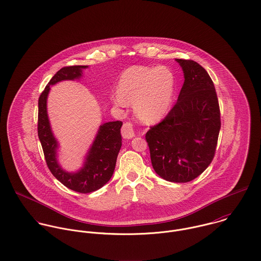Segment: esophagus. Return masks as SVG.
Listing matches in <instances>:
<instances>
[{
	"mask_svg": "<svg viewBox=\"0 0 261 261\" xmlns=\"http://www.w3.org/2000/svg\"><path fill=\"white\" fill-rule=\"evenodd\" d=\"M121 136L124 139H132L135 137V130H134L133 124L130 122L123 123V125L121 127Z\"/></svg>",
	"mask_w": 261,
	"mask_h": 261,
	"instance_id": "1",
	"label": "esophagus"
}]
</instances>
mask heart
Instances as JSON below:
<instances>
[{
	"label": "heart",
	"instance_id": "obj_1",
	"mask_svg": "<svg viewBox=\"0 0 261 261\" xmlns=\"http://www.w3.org/2000/svg\"><path fill=\"white\" fill-rule=\"evenodd\" d=\"M174 90L175 77L169 68L136 66L122 73L112 101L117 106L135 103L137 116L144 122L153 123L170 109Z\"/></svg>",
	"mask_w": 261,
	"mask_h": 261
}]
</instances>
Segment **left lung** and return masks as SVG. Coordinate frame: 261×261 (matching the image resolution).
<instances>
[{
    "instance_id": "left-lung-1",
    "label": "left lung",
    "mask_w": 261,
    "mask_h": 261,
    "mask_svg": "<svg viewBox=\"0 0 261 261\" xmlns=\"http://www.w3.org/2000/svg\"><path fill=\"white\" fill-rule=\"evenodd\" d=\"M184 83L166 117L146 134L155 172L171 182H188L212 163L221 128L217 92L196 62L177 59Z\"/></svg>"
}]
</instances>
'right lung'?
Masks as SVG:
<instances>
[{
	"instance_id": "add662e5",
	"label": "right lung",
	"mask_w": 261,
	"mask_h": 261,
	"mask_svg": "<svg viewBox=\"0 0 261 261\" xmlns=\"http://www.w3.org/2000/svg\"><path fill=\"white\" fill-rule=\"evenodd\" d=\"M87 66H70L62 68L48 82L38 99V138L42 146L44 158L53 175L66 187L80 192L89 193L101 188L111 178L118 152L121 148L120 127L122 122L109 121L100 125L95 141L88 152L85 164L76 173L65 171L58 163V142L50 128L46 99L50 86L64 80L80 79L82 70Z\"/></svg>"
}]
</instances>
